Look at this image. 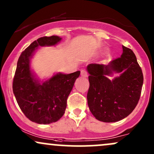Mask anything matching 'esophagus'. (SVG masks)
Returning <instances> with one entry per match:
<instances>
[{
    "instance_id": "34e87169",
    "label": "esophagus",
    "mask_w": 154,
    "mask_h": 154,
    "mask_svg": "<svg viewBox=\"0 0 154 154\" xmlns=\"http://www.w3.org/2000/svg\"><path fill=\"white\" fill-rule=\"evenodd\" d=\"M81 75L83 76V77H88V72L86 70L82 69L81 70Z\"/></svg>"
}]
</instances>
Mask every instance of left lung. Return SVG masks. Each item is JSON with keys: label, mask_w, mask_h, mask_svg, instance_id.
I'll return each instance as SVG.
<instances>
[{"label": "left lung", "mask_w": 154, "mask_h": 154, "mask_svg": "<svg viewBox=\"0 0 154 154\" xmlns=\"http://www.w3.org/2000/svg\"><path fill=\"white\" fill-rule=\"evenodd\" d=\"M121 57L107 65L90 63V87L87 98L90 111L95 119L115 122L127 117L138 103L143 75L131 49L122 45ZM115 73L120 75L112 81L107 78Z\"/></svg>", "instance_id": "obj_1"}]
</instances>
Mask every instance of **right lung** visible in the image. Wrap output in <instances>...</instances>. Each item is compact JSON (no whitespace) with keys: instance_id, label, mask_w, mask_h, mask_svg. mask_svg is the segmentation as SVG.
I'll use <instances>...</instances> for the list:
<instances>
[{"instance_id":"right-lung-1","label":"right lung","mask_w":154,"mask_h":154,"mask_svg":"<svg viewBox=\"0 0 154 154\" xmlns=\"http://www.w3.org/2000/svg\"><path fill=\"white\" fill-rule=\"evenodd\" d=\"M61 40L56 35L43 37L32 43L19 56L13 80V92L19 108L30 121L51 124L61 119L66 100L80 72L56 74L40 81L30 68V59L38 47L52 46Z\"/></svg>"}]
</instances>
